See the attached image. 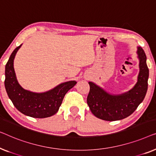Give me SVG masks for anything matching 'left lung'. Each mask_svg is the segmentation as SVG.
Here are the masks:
<instances>
[{"label": "left lung", "mask_w": 156, "mask_h": 156, "mask_svg": "<svg viewBox=\"0 0 156 156\" xmlns=\"http://www.w3.org/2000/svg\"><path fill=\"white\" fill-rule=\"evenodd\" d=\"M136 53L139 60V73L137 83L130 90L114 95L95 83H88L90 92L87 102L96 117L105 121L121 120L130 116L143 102L148 90L149 70L144 49L138 47Z\"/></svg>", "instance_id": "left-lung-1"}]
</instances>
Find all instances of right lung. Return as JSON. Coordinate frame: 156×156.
Here are the masks:
<instances>
[{
	"label": "right lung",
	"mask_w": 156,
	"mask_h": 156,
	"mask_svg": "<svg viewBox=\"0 0 156 156\" xmlns=\"http://www.w3.org/2000/svg\"><path fill=\"white\" fill-rule=\"evenodd\" d=\"M21 46L12 51L5 65V87L8 97L17 110L25 115L34 118L53 116L58 112L66 94L77 82L71 80L62 83L44 93H34L24 89L17 80L13 65L15 56Z\"/></svg>",
	"instance_id": "add662e5"
}]
</instances>
